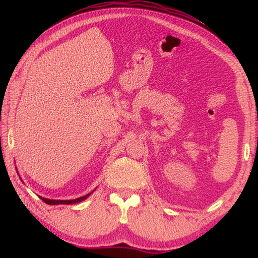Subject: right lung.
<instances>
[{
    "instance_id": "right-lung-1",
    "label": "right lung",
    "mask_w": 258,
    "mask_h": 258,
    "mask_svg": "<svg viewBox=\"0 0 258 258\" xmlns=\"http://www.w3.org/2000/svg\"><path fill=\"white\" fill-rule=\"evenodd\" d=\"M91 195V193L90 194H87V195H85V196H82V197H79V199H76V200H70V201H57V200H48V199H44V197H41V200L44 202V203H46V204H48V205H58V204H74V203H79V202H82V201H84L87 196H90Z\"/></svg>"
}]
</instances>
